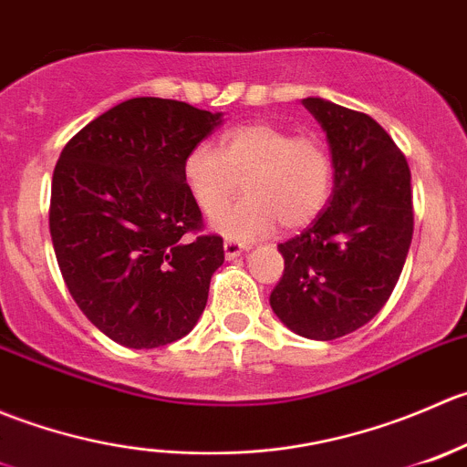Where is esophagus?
Listing matches in <instances>:
<instances>
[{
    "mask_svg": "<svg viewBox=\"0 0 467 467\" xmlns=\"http://www.w3.org/2000/svg\"><path fill=\"white\" fill-rule=\"evenodd\" d=\"M244 249H247V244H243L240 240H234V238L224 240V256H227L229 261H232V258H238Z\"/></svg>",
    "mask_w": 467,
    "mask_h": 467,
    "instance_id": "obj_1",
    "label": "esophagus"
}]
</instances>
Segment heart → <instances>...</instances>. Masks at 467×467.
<instances>
[{"mask_svg": "<svg viewBox=\"0 0 467 467\" xmlns=\"http://www.w3.org/2000/svg\"><path fill=\"white\" fill-rule=\"evenodd\" d=\"M245 177L248 195L222 209ZM183 182L215 227L235 238H261L276 224L295 232L317 218L331 186V159L316 133H293L267 119L235 124L220 138L192 147L183 159Z\"/></svg>", "mask_w": 467, "mask_h": 467, "instance_id": "1", "label": "heart"}]
</instances>
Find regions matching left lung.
Returning <instances> with one entry per match:
<instances>
[{
  "label": "left lung",
  "mask_w": 467,
  "mask_h": 467,
  "mask_svg": "<svg viewBox=\"0 0 467 467\" xmlns=\"http://www.w3.org/2000/svg\"><path fill=\"white\" fill-rule=\"evenodd\" d=\"M302 101L327 131L334 191L302 234L279 244L284 276L270 306L295 334L336 340L368 325L400 279L413 238L410 170L370 115Z\"/></svg>",
  "instance_id": "left-lung-1"
}]
</instances>
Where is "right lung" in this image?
Instances as JSON below:
<instances>
[{"instance_id": "1", "label": "right lung", "mask_w": 467, "mask_h": 467, "mask_svg": "<svg viewBox=\"0 0 467 467\" xmlns=\"http://www.w3.org/2000/svg\"><path fill=\"white\" fill-rule=\"evenodd\" d=\"M223 122L186 101L133 97L63 147L49 234L83 316L115 343L163 348L191 334L224 263L183 182V159Z\"/></svg>"}]
</instances>
